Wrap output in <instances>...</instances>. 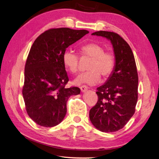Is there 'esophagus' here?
<instances>
[{"label":"esophagus","mask_w":159,"mask_h":159,"mask_svg":"<svg viewBox=\"0 0 159 159\" xmlns=\"http://www.w3.org/2000/svg\"><path fill=\"white\" fill-rule=\"evenodd\" d=\"M80 89L81 92H82V93H84V92H86V91L88 90V87L85 86V85H83V86H81V87H80Z\"/></svg>","instance_id":"1"}]
</instances>
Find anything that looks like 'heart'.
Instances as JSON below:
<instances>
[{"label":"heart","instance_id":"b5f03b06","mask_svg":"<svg viewBox=\"0 0 159 159\" xmlns=\"http://www.w3.org/2000/svg\"><path fill=\"white\" fill-rule=\"evenodd\" d=\"M80 54L83 57L91 58L87 69L89 71L79 75L75 80V84H88L94 85L101 80V75L108 78L114 70L116 66L115 56L111 52L105 51L100 44L89 43L80 48ZM64 66L71 73L78 72L79 68V57L74 52L67 50L62 56Z\"/></svg>","mask_w":159,"mask_h":159}]
</instances>
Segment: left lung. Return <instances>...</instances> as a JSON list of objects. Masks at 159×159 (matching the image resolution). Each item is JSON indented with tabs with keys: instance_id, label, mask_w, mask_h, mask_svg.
<instances>
[{
	"instance_id": "left-lung-1",
	"label": "left lung",
	"mask_w": 159,
	"mask_h": 159,
	"mask_svg": "<svg viewBox=\"0 0 159 159\" xmlns=\"http://www.w3.org/2000/svg\"><path fill=\"white\" fill-rule=\"evenodd\" d=\"M92 35L111 41L116 66L107 82L97 89L98 100L90 109L89 118L101 132H116L123 128L135 113L138 84L135 58L128 43L117 34L99 31Z\"/></svg>"
}]
</instances>
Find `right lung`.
<instances>
[{"label":"right lung","mask_w":159,"mask_h":159,"mask_svg":"<svg viewBox=\"0 0 159 159\" xmlns=\"http://www.w3.org/2000/svg\"><path fill=\"white\" fill-rule=\"evenodd\" d=\"M88 33L54 28L39 35L32 45L22 93L27 114L37 124L49 128L60 124L66 116L68 98L80 93L79 87H65L69 79L62 56L69 46Z\"/></svg>","instance_id":"right-lung-1"}]
</instances>
